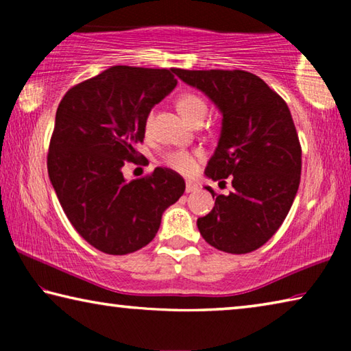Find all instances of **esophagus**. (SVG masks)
<instances>
[{
    "mask_svg": "<svg viewBox=\"0 0 351 351\" xmlns=\"http://www.w3.org/2000/svg\"><path fill=\"white\" fill-rule=\"evenodd\" d=\"M198 186L195 182H186V193H192V192H197Z\"/></svg>",
    "mask_w": 351,
    "mask_h": 351,
    "instance_id": "obj_1",
    "label": "esophagus"
}]
</instances>
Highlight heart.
<instances>
[{
    "mask_svg": "<svg viewBox=\"0 0 351 351\" xmlns=\"http://www.w3.org/2000/svg\"><path fill=\"white\" fill-rule=\"evenodd\" d=\"M176 108L180 111V114L193 123L198 119H204L207 105L204 99L193 93H184L176 99ZM150 125V121L147 122V127ZM201 156V153H192L186 150H175L170 152L164 156V164L170 167L171 170L178 171L182 175H192L195 169H197V159Z\"/></svg>",
    "mask_w": 351,
    "mask_h": 351,
    "instance_id": "1",
    "label": "heart"
}]
</instances>
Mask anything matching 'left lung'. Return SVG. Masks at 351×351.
<instances>
[{"mask_svg": "<svg viewBox=\"0 0 351 351\" xmlns=\"http://www.w3.org/2000/svg\"><path fill=\"white\" fill-rule=\"evenodd\" d=\"M221 111V133L206 176L234 190L217 195L198 218L203 239L218 251L247 254L274 235L293 206L300 182L302 148L285 100L247 71L171 69Z\"/></svg>", "mask_w": 351, "mask_h": 351, "instance_id": "left-lung-1", "label": "left lung"}]
</instances>
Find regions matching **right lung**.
I'll return each mask as SVG.
<instances>
[{
	"label": "right lung",
	"instance_id": "obj_1",
	"mask_svg": "<svg viewBox=\"0 0 351 351\" xmlns=\"http://www.w3.org/2000/svg\"><path fill=\"white\" fill-rule=\"evenodd\" d=\"M170 69L111 66L71 88L57 108L47 173L71 224L91 246L132 254L156 235L164 210L186 182L156 167L125 181L122 167L138 158L152 108L176 86Z\"/></svg>",
	"mask_w": 351,
	"mask_h": 351
}]
</instances>
